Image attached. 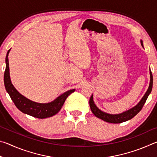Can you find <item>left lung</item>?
<instances>
[{"mask_svg": "<svg viewBox=\"0 0 157 157\" xmlns=\"http://www.w3.org/2000/svg\"><path fill=\"white\" fill-rule=\"evenodd\" d=\"M140 44H141V46L143 47L142 40L140 41ZM150 86H149L147 91L145 93L144 96L143 97V98L141 99V100L140 101L139 104H138L136 106H135L134 107H133L131 109L125 111V112H123L120 114H116V115H113V114H109V113L103 112V111L100 110L99 109L96 107V105L94 104V99H93V95H92L89 100V105H90V107H91L92 113H94L97 118L102 119V121L107 122V123H123V122L129 121L132 118H134V117L136 116V114L139 113V111L142 109L143 105H144L146 100H147L148 95H150L151 91H152V85H153V77H152V72H151V71L150 72Z\"/></svg>", "mask_w": 157, "mask_h": 157, "instance_id": "left-lung-1", "label": "left lung"}]
</instances>
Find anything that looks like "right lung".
<instances>
[{
    "instance_id": "1",
    "label": "right lung",
    "mask_w": 157,
    "mask_h": 157,
    "mask_svg": "<svg viewBox=\"0 0 157 157\" xmlns=\"http://www.w3.org/2000/svg\"><path fill=\"white\" fill-rule=\"evenodd\" d=\"M10 49L7 51L5 62H6V68H5L4 73V84L7 92L8 93L13 102L16 107L19 109L21 112L28 114V115L35 117L37 118H49L55 115L60 111L64 103L66 98L70 94L75 91V89L69 90L64 94L61 95L54 101L41 104V103L34 102L33 101L28 100V98L23 96L17 91L10 80V68L8 54Z\"/></svg>"
}]
</instances>
